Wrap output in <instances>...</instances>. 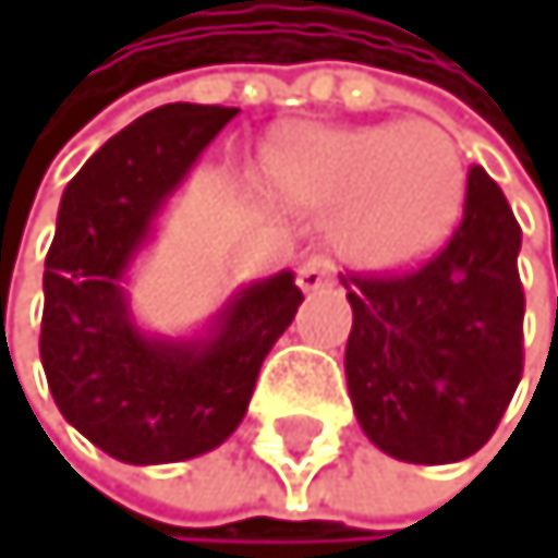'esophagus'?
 Instances as JSON below:
<instances>
[{
  "label": "esophagus",
  "instance_id": "obj_1",
  "mask_svg": "<svg viewBox=\"0 0 558 558\" xmlns=\"http://www.w3.org/2000/svg\"><path fill=\"white\" fill-rule=\"evenodd\" d=\"M296 282H300L303 293H317V290H325V286L335 282V272H331V265L325 258H311L307 265L300 268Z\"/></svg>",
  "mask_w": 558,
  "mask_h": 558
}]
</instances>
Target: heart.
Segmentation results:
<instances>
[{"mask_svg": "<svg viewBox=\"0 0 558 558\" xmlns=\"http://www.w3.org/2000/svg\"><path fill=\"white\" fill-rule=\"evenodd\" d=\"M268 170L286 206L335 216V244L371 272L433 258L469 202L461 146L429 121L300 132Z\"/></svg>", "mask_w": 558, "mask_h": 558, "instance_id": "1", "label": "heart"}]
</instances>
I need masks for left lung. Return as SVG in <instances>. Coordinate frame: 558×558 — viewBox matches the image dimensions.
Returning a JSON list of instances; mask_svg holds the SVG:
<instances>
[{
	"instance_id": "obj_1",
	"label": "left lung",
	"mask_w": 558,
	"mask_h": 558,
	"mask_svg": "<svg viewBox=\"0 0 558 558\" xmlns=\"http://www.w3.org/2000/svg\"><path fill=\"white\" fill-rule=\"evenodd\" d=\"M521 227L499 184L469 170L464 219L420 272L352 279L345 384L360 429L409 464L475 454L521 384Z\"/></svg>"
}]
</instances>
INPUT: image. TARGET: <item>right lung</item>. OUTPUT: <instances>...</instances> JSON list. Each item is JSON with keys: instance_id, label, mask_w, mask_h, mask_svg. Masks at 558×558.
Listing matches in <instances>:
<instances>
[{"instance_id": "right-lung-1", "label": "right lung", "mask_w": 558, "mask_h": 558, "mask_svg": "<svg viewBox=\"0 0 558 558\" xmlns=\"http://www.w3.org/2000/svg\"><path fill=\"white\" fill-rule=\"evenodd\" d=\"M233 118L236 108L219 104H163L108 138L62 192L45 262L40 363L65 423L125 464L187 461L223 444L303 303L286 268L236 286L187 335L149 331L132 311V265Z\"/></svg>"}]
</instances>
